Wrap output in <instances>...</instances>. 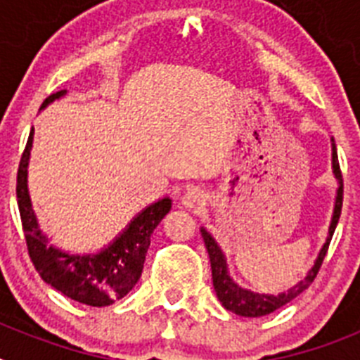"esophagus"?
I'll use <instances>...</instances> for the list:
<instances>
[{
	"instance_id": "obj_1",
	"label": "esophagus",
	"mask_w": 360,
	"mask_h": 360,
	"mask_svg": "<svg viewBox=\"0 0 360 360\" xmlns=\"http://www.w3.org/2000/svg\"><path fill=\"white\" fill-rule=\"evenodd\" d=\"M203 202H205V193L200 187H189L182 196V205H186L187 209L200 207Z\"/></svg>"
}]
</instances>
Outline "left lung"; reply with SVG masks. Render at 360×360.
Wrapping results in <instances>:
<instances>
[{"mask_svg": "<svg viewBox=\"0 0 360 360\" xmlns=\"http://www.w3.org/2000/svg\"><path fill=\"white\" fill-rule=\"evenodd\" d=\"M332 167L333 174H335L339 187H337V196H335V205H333V214L332 221H330L328 229V238H326V243L323 245V249L319 250V256H317L316 263L308 270L307 278L301 279L297 285L290 288L287 292H281L278 295L270 294H256L252 290H247V288H241L234 279L229 276L227 262H225V256L221 252V249L218 247V243L214 241V238L209 234L205 229L202 227V238L205 241V249L209 252V259H211V270H212V285H214L216 295H218L219 303L224 304L229 311H234L238 316L243 317H262L266 314H272L278 308L285 307L287 303H290L292 299L297 297L301 292L307 290L311 285V281L316 279L317 272H319L321 265H323V259L326 256V250H328L330 240H332L333 232H335L337 221H339V216H341L342 209V174L341 167H339V158H337V148L335 142L332 139Z\"/></svg>", "mask_w": 360, "mask_h": 360, "instance_id": "obj_1", "label": "left lung"}]
</instances>
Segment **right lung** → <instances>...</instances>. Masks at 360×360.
<instances>
[{
    "label": "right lung",
    "instance_id": "add662e5",
    "mask_svg": "<svg viewBox=\"0 0 360 360\" xmlns=\"http://www.w3.org/2000/svg\"><path fill=\"white\" fill-rule=\"evenodd\" d=\"M61 90L44 98L41 108H46L56 98L63 97ZM34 129L27 141L18 169L19 214L23 224L28 256L39 272L41 279L66 297L90 307H108L128 294L141 279L144 269L146 252L151 243V234L167 212L171 211V198H162L151 203L133 218L122 234L113 240L106 249L97 254H68L49 245V238L37 225V218L32 209L27 186V167L30 158Z\"/></svg>",
    "mask_w": 360,
    "mask_h": 360
}]
</instances>
